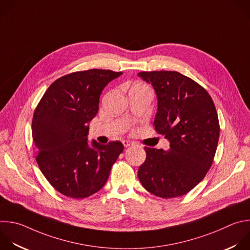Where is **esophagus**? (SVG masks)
Returning a JSON list of instances; mask_svg holds the SVG:
<instances>
[{"instance_id": "1", "label": "esophagus", "mask_w": 250, "mask_h": 250, "mask_svg": "<svg viewBox=\"0 0 250 250\" xmlns=\"http://www.w3.org/2000/svg\"><path fill=\"white\" fill-rule=\"evenodd\" d=\"M123 144H124L125 147H128V146L132 145V142H131L130 140H124V141H123Z\"/></svg>"}]
</instances>
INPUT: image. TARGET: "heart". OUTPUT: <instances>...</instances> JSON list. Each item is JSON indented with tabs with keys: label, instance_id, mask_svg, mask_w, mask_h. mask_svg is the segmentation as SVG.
<instances>
[{
	"label": "heart",
	"instance_id": "b5f03b06",
	"mask_svg": "<svg viewBox=\"0 0 250 250\" xmlns=\"http://www.w3.org/2000/svg\"><path fill=\"white\" fill-rule=\"evenodd\" d=\"M142 86H144V85L141 84V83H135V84L132 86V88H137V87H142Z\"/></svg>",
	"mask_w": 250,
	"mask_h": 250
}]
</instances>
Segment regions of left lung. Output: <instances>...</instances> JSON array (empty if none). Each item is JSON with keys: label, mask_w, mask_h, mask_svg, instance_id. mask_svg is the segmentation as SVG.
Masks as SVG:
<instances>
[{"label": "left lung", "mask_w": 250, "mask_h": 250, "mask_svg": "<svg viewBox=\"0 0 250 250\" xmlns=\"http://www.w3.org/2000/svg\"><path fill=\"white\" fill-rule=\"evenodd\" d=\"M158 98L155 129L170 141V150L144 147L138 169L144 188L162 198H174L194 188L211 168L220 125L209 93L193 79L171 70L141 71Z\"/></svg>", "instance_id": "obj_1"}]
</instances>
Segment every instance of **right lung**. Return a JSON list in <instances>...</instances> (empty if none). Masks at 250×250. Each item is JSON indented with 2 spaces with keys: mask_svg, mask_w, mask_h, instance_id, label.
Wrapping results in <instances>:
<instances>
[{
  "mask_svg": "<svg viewBox=\"0 0 250 250\" xmlns=\"http://www.w3.org/2000/svg\"><path fill=\"white\" fill-rule=\"evenodd\" d=\"M122 71L88 69L55 80L32 119L36 162L50 185L64 196L85 198L106 184L112 166L124 151L121 141L87 142L88 123L99 110V98Z\"/></svg>",
  "mask_w": 250,
  "mask_h": 250,
  "instance_id": "obj_1",
  "label": "right lung"
}]
</instances>
